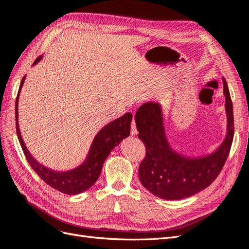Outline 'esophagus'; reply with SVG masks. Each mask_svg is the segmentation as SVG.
I'll use <instances>...</instances> for the list:
<instances>
[{
    "label": "esophagus",
    "instance_id": "esophagus-1",
    "mask_svg": "<svg viewBox=\"0 0 249 249\" xmlns=\"http://www.w3.org/2000/svg\"><path fill=\"white\" fill-rule=\"evenodd\" d=\"M137 133H138V131H137L135 119H133V121H132V125H131V134L135 136V135H137Z\"/></svg>",
    "mask_w": 249,
    "mask_h": 249
}]
</instances>
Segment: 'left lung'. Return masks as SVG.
Listing matches in <instances>:
<instances>
[{
    "label": "left lung",
    "instance_id": "left-lung-1",
    "mask_svg": "<svg viewBox=\"0 0 249 249\" xmlns=\"http://www.w3.org/2000/svg\"><path fill=\"white\" fill-rule=\"evenodd\" d=\"M228 132L220 146L209 156L187 158L171 149L162 124L161 109L156 103H145L137 110L135 121L138 137L145 145L146 156L139 166L142 185L165 200H180L196 195L216 179L224 168L234 137V114L225 78Z\"/></svg>",
    "mask_w": 249,
    "mask_h": 249
}]
</instances>
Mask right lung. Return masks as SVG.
Wrapping results in <instances>:
<instances>
[{
    "label": "right lung",
    "instance_id": "1",
    "mask_svg": "<svg viewBox=\"0 0 249 249\" xmlns=\"http://www.w3.org/2000/svg\"><path fill=\"white\" fill-rule=\"evenodd\" d=\"M41 58L42 55H40L33 65H36ZM25 76H23L20 82L18 93H17L16 97L15 123L17 137H18L25 159L29 161L32 169L39 175L43 181L54 188V190L67 195H77L87 191L98 180L103 164H104L110 152L124 140V138L130 136L131 122L133 117L132 113L127 112L124 116L109 123L102 128L92 141L88 158L85 159L79 167L70 171H65V172H58V171L51 170L43 166L34 159L22 140L18 127V97Z\"/></svg>",
    "mask_w": 249,
    "mask_h": 249
}]
</instances>
